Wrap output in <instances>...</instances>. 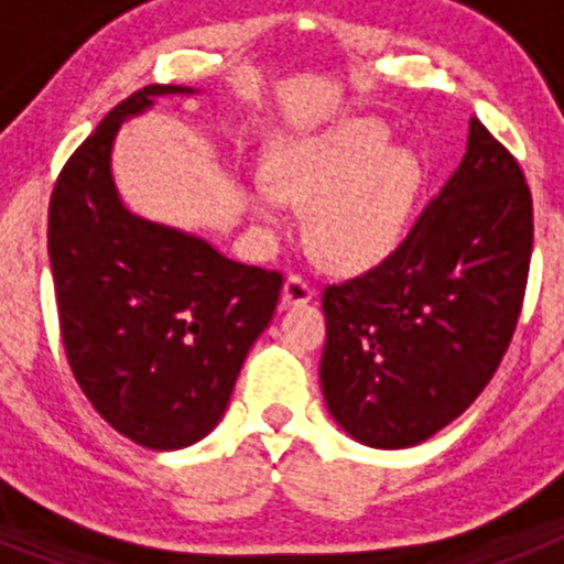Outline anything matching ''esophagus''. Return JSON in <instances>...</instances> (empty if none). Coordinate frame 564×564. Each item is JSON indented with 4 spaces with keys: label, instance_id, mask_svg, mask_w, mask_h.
Instances as JSON below:
<instances>
[{
    "label": "esophagus",
    "instance_id": "obj_1",
    "mask_svg": "<svg viewBox=\"0 0 564 564\" xmlns=\"http://www.w3.org/2000/svg\"><path fill=\"white\" fill-rule=\"evenodd\" d=\"M313 299V288L307 285L305 276L299 273H288L285 285H282V305H307Z\"/></svg>",
    "mask_w": 564,
    "mask_h": 564
}]
</instances>
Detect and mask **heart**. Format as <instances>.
<instances>
[{"label": "heart", "instance_id": "1", "mask_svg": "<svg viewBox=\"0 0 564 564\" xmlns=\"http://www.w3.org/2000/svg\"><path fill=\"white\" fill-rule=\"evenodd\" d=\"M423 188L415 152L390 147V132L356 118L325 132L279 143L268 183L248 188L262 226L276 228L282 206L307 208V239L336 271H367L401 246Z\"/></svg>", "mask_w": 564, "mask_h": 564}]
</instances>
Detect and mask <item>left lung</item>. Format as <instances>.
<instances>
[{
  "instance_id": "1",
  "label": "left lung",
  "mask_w": 564,
  "mask_h": 564,
  "mask_svg": "<svg viewBox=\"0 0 564 564\" xmlns=\"http://www.w3.org/2000/svg\"><path fill=\"white\" fill-rule=\"evenodd\" d=\"M534 206L520 163L477 118L460 166L401 246L322 296V392L350 437L423 443L475 403L525 296Z\"/></svg>"
}]
</instances>
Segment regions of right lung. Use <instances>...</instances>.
Masks as SVG:
<instances>
[{
    "instance_id": "1",
    "label": "right lung",
    "mask_w": 564,
    "mask_h": 564,
    "mask_svg": "<svg viewBox=\"0 0 564 564\" xmlns=\"http://www.w3.org/2000/svg\"><path fill=\"white\" fill-rule=\"evenodd\" d=\"M192 93L149 84L118 104L64 163L47 217L69 370L115 432L158 452L192 446L220 423L282 291V273L234 262L118 197V127L154 98Z\"/></svg>"
}]
</instances>
